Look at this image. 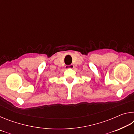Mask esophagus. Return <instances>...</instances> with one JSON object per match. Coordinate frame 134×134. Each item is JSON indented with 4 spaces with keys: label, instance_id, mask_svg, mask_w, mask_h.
Listing matches in <instances>:
<instances>
[{
    "label": "esophagus",
    "instance_id": "1",
    "mask_svg": "<svg viewBox=\"0 0 134 134\" xmlns=\"http://www.w3.org/2000/svg\"><path fill=\"white\" fill-rule=\"evenodd\" d=\"M74 67V65L71 64H70L69 65H66V66H65V68H66L67 69H73Z\"/></svg>",
    "mask_w": 134,
    "mask_h": 134
}]
</instances>
